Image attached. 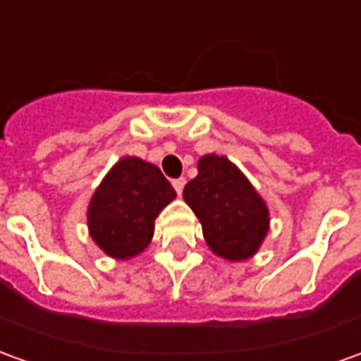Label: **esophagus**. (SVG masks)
I'll return each instance as SVG.
<instances>
[{
    "label": "esophagus",
    "instance_id": "34e87169",
    "mask_svg": "<svg viewBox=\"0 0 361 361\" xmlns=\"http://www.w3.org/2000/svg\"><path fill=\"white\" fill-rule=\"evenodd\" d=\"M172 185H173V189H176V193H178V195H181L183 185H185V180H183V178H178V180L172 181Z\"/></svg>",
    "mask_w": 361,
    "mask_h": 361
}]
</instances>
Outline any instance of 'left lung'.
I'll list each match as a JSON object with an SVG mask.
<instances>
[{
    "instance_id": "obj_1",
    "label": "left lung",
    "mask_w": 361,
    "mask_h": 361,
    "mask_svg": "<svg viewBox=\"0 0 361 361\" xmlns=\"http://www.w3.org/2000/svg\"><path fill=\"white\" fill-rule=\"evenodd\" d=\"M197 170L183 199L199 216L209 248L226 259L250 258L268 233L264 199L224 156H203Z\"/></svg>"
}]
</instances>
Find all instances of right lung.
I'll return each instance as SVG.
<instances>
[{
	"mask_svg": "<svg viewBox=\"0 0 361 361\" xmlns=\"http://www.w3.org/2000/svg\"><path fill=\"white\" fill-rule=\"evenodd\" d=\"M173 197L176 191L160 168L138 158H123L90 203L92 238L113 258H133L148 246L154 219Z\"/></svg>",
	"mask_w": 361,
	"mask_h": 361,
	"instance_id": "right-lung-1",
	"label": "right lung"
}]
</instances>
